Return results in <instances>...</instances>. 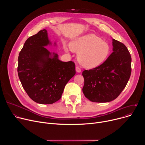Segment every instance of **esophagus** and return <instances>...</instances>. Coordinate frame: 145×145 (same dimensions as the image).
Instances as JSON below:
<instances>
[{
  "mask_svg": "<svg viewBox=\"0 0 145 145\" xmlns=\"http://www.w3.org/2000/svg\"><path fill=\"white\" fill-rule=\"evenodd\" d=\"M76 72L78 73H80L81 72V69H80V68L79 66L76 67Z\"/></svg>",
  "mask_w": 145,
  "mask_h": 145,
  "instance_id": "obj_1",
  "label": "esophagus"
}]
</instances>
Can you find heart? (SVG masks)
Wrapping results in <instances>:
<instances>
[{
    "instance_id": "b5f03b06",
    "label": "heart",
    "mask_w": 145,
    "mask_h": 145,
    "mask_svg": "<svg viewBox=\"0 0 145 145\" xmlns=\"http://www.w3.org/2000/svg\"><path fill=\"white\" fill-rule=\"evenodd\" d=\"M65 51L71 49L78 53V60L81 66L93 69L101 65L110 53L109 43L93 33L83 35L72 40L70 46L64 45Z\"/></svg>"
}]
</instances>
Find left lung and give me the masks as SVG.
I'll use <instances>...</instances> for the list:
<instances>
[{
	"mask_svg": "<svg viewBox=\"0 0 145 145\" xmlns=\"http://www.w3.org/2000/svg\"><path fill=\"white\" fill-rule=\"evenodd\" d=\"M113 52L101 65L83 72L82 91L90 101L111 102L122 92L131 74L132 59L126 46L112 39Z\"/></svg>",
	"mask_w": 145,
	"mask_h": 145,
	"instance_id": "left-lung-1",
	"label": "left lung"
}]
</instances>
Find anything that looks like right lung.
I'll return each instance as SVG.
<instances>
[{"instance_id":"1","label":"right lung","mask_w":145,"mask_h":145,"mask_svg":"<svg viewBox=\"0 0 145 145\" xmlns=\"http://www.w3.org/2000/svg\"><path fill=\"white\" fill-rule=\"evenodd\" d=\"M52 44L47 30H41L26 40L18 57L22 85L30 98L40 104L59 101L67 83L76 73L74 62H62L57 53L45 48Z\"/></svg>"}]
</instances>
